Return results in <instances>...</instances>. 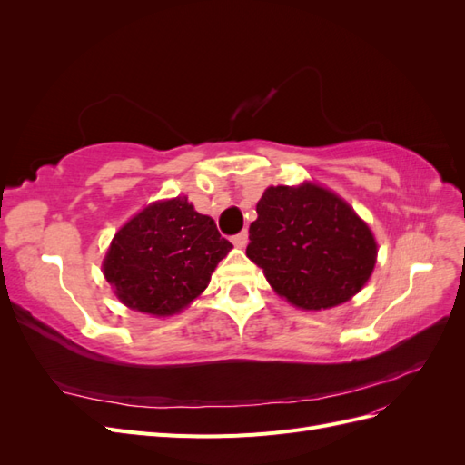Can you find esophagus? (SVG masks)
Instances as JSON below:
<instances>
[{"instance_id": "34e87169", "label": "esophagus", "mask_w": 465, "mask_h": 465, "mask_svg": "<svg viewBox=\"0 0 465 465\" xmlns=\"http://www.w3.org/2000/svg\"><path fill=\"white\" fill-rule=\"evenodd\" d=\"M231 241H232V244H234V246H238V248H244V246L248 244V232H246V231L238 232V234H234V236L231 238Z\"/></svg>"}]
</instances>
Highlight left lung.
<instances>
[{"instance_id": "obj_1", "label": "left lung", "mask_w": 465, "mask_h": 465, "mask_svg": "<svg viewBox=\"0 0 465 465\" xmlns=\"http://www.w3.org/2000/svg\"><path fill=\"white\" fill-rule=\"evenodd\" d=\"M246 256L273 291L302 311L347 302L376 263L369 224L340 195L312 182L270 186L256 205Z\"/></svg>"}]
</instances>
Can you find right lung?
<instances>
[{
  "instance_id": "add662e5",
  "label": "right lung",
  "mask_w": 465,
  "mask_h": 465,
  "mask_svg": "<svg viewBox=\"0 0 465 465\" xmlns=\"http://www.w3.org/2000/svg\"><path fill=\"white\" fill-rule=\"evenodd\" d=\"M232 244L188 198L154 202L114 234L103 272L132 311L173 316L209 285Z\"/></svg>"
}]
</instances>
